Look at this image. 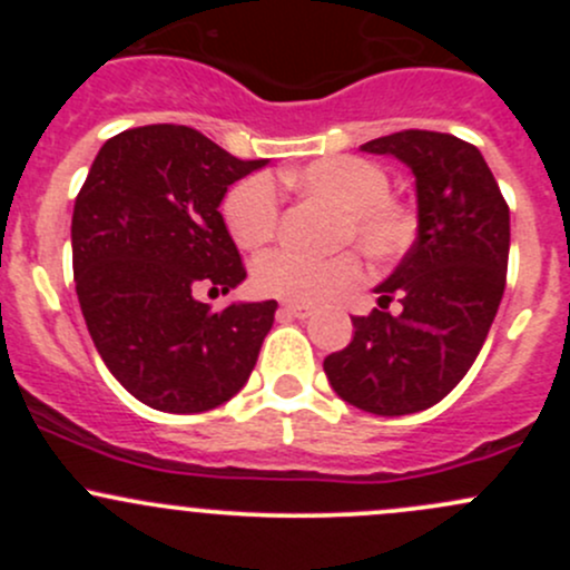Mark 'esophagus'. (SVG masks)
<instances>
[{"label":"esophagus","instance_id":"obj_1","mask_svg":"<svg viewBox=\"0 0 570 570\" xmlns=\"http://www.w3.org/2000/svg\"><path fill=\"white\" fill-rule=\"evenodd\" d=\"M278 314H281V317L306 320L308 314H312V306H308V303H281Z\"/></svg>","mask_w":570,"mask_h":570}]
</instances>
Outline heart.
Segmentation results:
<instances>
[{"label":"heart","mask_w":570,"mask_h":570,"mask_svg":"<svg viewBox=\"0 0 570 570\" xmlns=\"http://www.w3.org/2000/svg\"><path fill=\"white\" fill-rule=\"evenodd\" d=\"M281 181L295 193L325 200L336 209L333 239L358 245L372 264H392L411 250L419 215L394 195L392 178L381 163L353 154L322 157L303 168L284 170ZM223 220L243 250H258L275 237L281 195L269 176H248L228 189ZM358 253L342 248L327 256H308L289 248L269 250L253 264V286L262 295L292 303H312L358 281Z\"/></svg>","instance_id":"obj_1"}]
</instances>
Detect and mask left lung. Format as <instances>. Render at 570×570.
Segmentation results:
<instances>
[{"label":"left lung","mask_w":570,"mask_h":570,"mask_svg":"<svg viewBox=\"0 0 570 570\" xmlns=\"http://www.w3.org/2000/svg\"><path fill=\"white\" fill-rule=\"evenodd\" d=\"M361 151L413 170L419 234L375 289L377 308L353 317V342L322 366L344 402L405 416L444 400L480 355L504 295L510 209L482 154L455 135L405 129ZM394 296L400 315L387 312Z\"/></svg>","instance_id":"1"}]
</instances>
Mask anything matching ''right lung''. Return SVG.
<instances>
[{
    "label": "right lung",
    "instance_id": "obj_1",
    "mask_svg": "<svg viewBox=\"0 0 570 570\" xmlns=\"http://www.w3.org/2000/svg\"><path fill=\"white\" fill-rule=\"evenodd\" d=\"M237 159L189 126L109 137L73 204V281L85 325L115 381L154 411L200 413L248 383L278 303H200L245 281L217 212Z\"/></svg>",
    "mask_w": 570,
    "mask_h": 570
}]
</instances>
